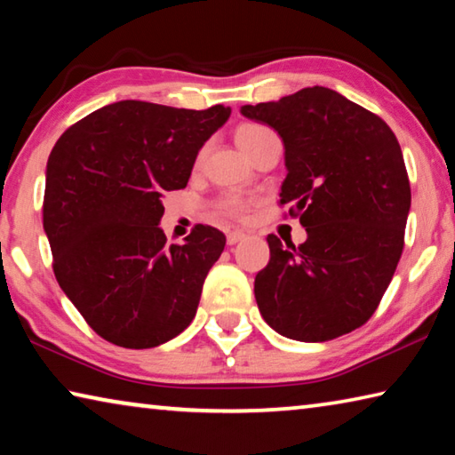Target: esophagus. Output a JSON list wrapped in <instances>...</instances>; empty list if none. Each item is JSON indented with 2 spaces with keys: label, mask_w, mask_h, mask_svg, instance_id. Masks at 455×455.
<instances>
[{
  "label": "esophagus",
  "mask_w": 455,
  "mask_h": 455,
  "mask_svg": "<svg viewBox=\"0 0 455 455\" xmlns=\"http://www.w3.org/2000/svg\"><path fill=\"white\" fill-rule=\"evenodd\" d=\"M243 238H244L243 230H230V233L227 235V243L228 244H236V243H241Z\"/></svg>",
  "instance_id": "1"
}]
</instances>
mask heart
<instances>
[{
  "instance_id": "1",
  "label": "heart",
  "mask_w": 455,
  "mask_h": 455,
  "mask_svg": "<svg viewBox=\"0 0 455 455\" xmlns=\"http://www.w3.org/2000/svg\"><path fill=\"white\" fill-rule=\"evenodd\" d=\"M263 132H267L265 126H259V124H243L241 128L236 130V144L241 146L244 150L246 146H249L252 140H255L257 136H260ZM246 209H249V204H246V200L241 196H227L222 198L219 203V211L222 214H228V217H244Z\"/></svg>"
}]
</instances>
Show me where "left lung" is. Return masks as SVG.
<instances>
[{"label":"left lung","mask_w":455,"mask_h":455,"mask_svg":"<svg viewBox=\"0 0 455 455\" xmlns=\"http://www.w3.org/2000/svg\"><path fill=\"white\" fill-rule=\"evenodd\" d=\"M241 112L283 138L281 204H292L289 214L307 230L299 246L267 236L259 311L295 341L351 333L375 313L403 251L411 188L397 138L373 112L323 86Z\"/></svg>","instance_id":"obj_1"}]
</instances>
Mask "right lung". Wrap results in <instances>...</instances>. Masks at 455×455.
Returning a JSON list of instances; mask_svg holds the SVG:
<instances>
[{"label": "right lung", "instance_id": "obj_1", "mask_svg": "<svg viewBox=\"0 0 455 455\" xmlns=\"http://www.w3.org/2000/svg\"><path fill=\"white\" fill-rule=\"evenodd\" d=\"M230 108L187 110L122 100L60 136L45 168L44 230L53 275L96 333L158 347L195 319L227 238L196 225L184 244L158 227L164 190L187 187L196 154Z\"/></svg>", "mask_w": 455, "mask_h": 455}]
</instances>
